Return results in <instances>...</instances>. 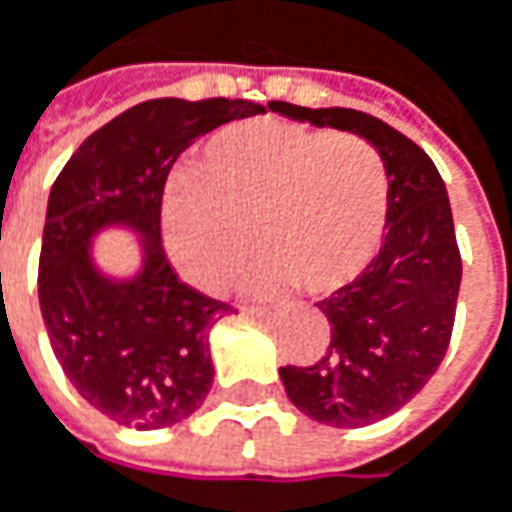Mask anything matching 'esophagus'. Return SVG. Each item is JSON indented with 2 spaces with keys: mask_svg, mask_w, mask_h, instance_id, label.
<instances>
[{
  "mask_svg": "<svg viewBox=\"0 0 512 512\" xmlns=\"http://www.w3.org/2000/svg\"><path fill=\"white\" fill-rule=\"evenodd\" d=\"M243 315L257 318V321H263V318H272V312H269V309H257V306H246V309H243Z\"/></svg>",
  "mask_w": 512,
  "mask_h": 512,
  "instance_id": "esophagus-1",
  "label": "esophagus"
}]
</instances>
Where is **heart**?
Instances as JSON below:
<instances>
[{"mask_svg":"<svg viewBox=\"0 0 512 512\" xmlns=\"http://www.w3.org/2000/svg\"><path fill=\"white\" fill-rule=\"evenodd\" d=\"M384 157L361 137L257 117L223 128L197 171L163 200L168 255L200 289H220L255 246L269 252L243 280L275 298L295 286L329 298L361 278L387 223Z\"/></svg>","mask_w":512,"mask_h":512,"instance_id":"1","label":"heart"}]
</instances>
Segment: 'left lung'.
Segmentation results:
<instances>
[{
	"label": "left lung",
	"mask_w": 512,
	"mask_h": 512,
	"mask_svg": "<svg viewBox=\"0 0 512 512\" xmlns=\"http://www.w3.org/2000/svg\"><path fill=\"white\" fill-rule=\"evenodd\" d=\"M289 120L367 140L387 166L384 246L361 278L318 303L332 341L315 367H280L289 401L326 427H367L415 398L453 335L461 255L433 160L392 125L355 108L269 102Z\"/></svg>",
	"instance_id": "8db88e82"
}]
</instances>
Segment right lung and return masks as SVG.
<instances>
[{"instance_id": "1", "label": "right lung", "mask_w": 512, "mask_h": 512, "mask_svg": "<svg viewBox=\"0 0 512 512\" xmlns=\"http://www.w3.org/2000/svg\"><path fill=\"white\" fill-rule=\"evenodd\" d=\"M252 100H148L94 131L59 171L39 252V309L77 392L131 430H163L203 407L214 381L209 332L229 303L171 269L160 206L174 160L217 125L255 117ZM105 231L135 234L138 266L96 260Z\"/></svg>"}]
</instances>
